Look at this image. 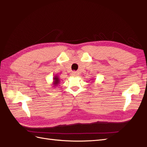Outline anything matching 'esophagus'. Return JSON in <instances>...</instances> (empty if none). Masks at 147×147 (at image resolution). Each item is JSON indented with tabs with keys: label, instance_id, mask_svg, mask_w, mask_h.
Listing matches in <instances>:
<instances>
[{
	"label": "esophagus",
	"instance_id": "34e87169",
	"mask_svg": "<svg viewBox=\"0 0 147 147\" xmlns=\"http://www.w3.org/2000/svg\"><path fill=\"white\" fill-rule=\"evenodd\" d=\"M71 76H74V77H75V76H78V73L77 72H73L72 73H71Z\"/></svg>",
	"mask_w": 147,
	"mask_h": 147
}]
</instances>
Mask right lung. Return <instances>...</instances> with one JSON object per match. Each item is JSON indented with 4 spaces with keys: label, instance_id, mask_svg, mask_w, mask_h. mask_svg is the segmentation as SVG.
<instances>
[{
    "label": "right lung",
    "instance_id": "obj_1",
    "mask_svg": "<svg viewBox=\"0 0 147 147\" xmlns=\"http://www.w3.org/2000/svg\"><path fill=\"white\" fill-rule=\"evenodd\" d=\"M59 83H60L59 78L58 77L57 75H55V76H54L53 78V87H56L57 86H58Z\"/></svg>",
    "mask_w": 147,
    "mask_h": 147
}]
</instances>
